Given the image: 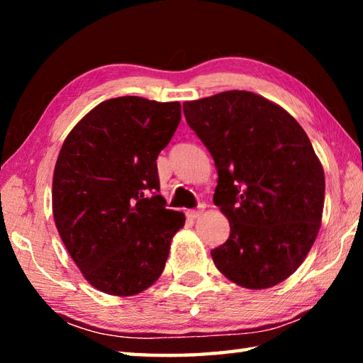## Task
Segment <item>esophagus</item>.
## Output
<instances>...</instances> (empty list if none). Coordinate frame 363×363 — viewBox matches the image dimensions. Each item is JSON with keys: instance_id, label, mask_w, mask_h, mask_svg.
Here are the masks:
<instances>
[{"instance_id": "esophagus-1", "label": "esophagus", "mask_w": 363, "mask_h": 363, "mask_svg": "<svg viewBox=\"0 0 363 363\" xmlns=\"http://www.w3.org/2000/svg\"><path fill=\"white\" fill-rule=\"evenodd\" d=\"M203 208H205V206H199V208H196V210L187 211V218H189V219H196L199 216H201V213H203Z\"/></svg>"}]
</instances>
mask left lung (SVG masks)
Returning a JSON list of instances; mask_svg holds the SVG:
<instances>
[{"mask_svg":"<svg viewBox=\"0 0 363 363\" xmlns=\"http://www.w3.org/2000/svg\"><path fill=\"white\" fill-rule=\"evenodd\" d=\"M218 169L213 201L230 235L214 266L250 290L279 285L306 259L322 223L325 174L309 138L277 104L225 91L182 104Z\"/></svg>","mask_w":363,"mask_h":363,"instance_id":"obj_1","label":"left lung"}]
</instances>
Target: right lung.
Segmentation results:
<instances>
[{
	"label": "right lung",
	"instance_id": "add662e5",
	"mask_svg": "<svg viewBox=\"0 0 363 363\" xmlns=\"http://www.w3.org/2000/svg\"><path fill=\"white\" fill-rule=\"evenodd\" d=\"M179 121V102L123 96L96 106L64 140L54 223L83 277L102 293L133 296L155 284L186 224L158 195L157 157Z\"/></svg>",
	"mask_w": 363,
	"mask_h": 363
}]
</instances>
